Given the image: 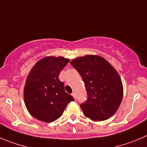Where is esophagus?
<instances>
[{
	"label": "esophagus",
	"instance_id": "obj_1",
	"mask_svg": "<svg viewBox=\"0 0 147 147\" xmlns=\"http://www.w3.org/2000/svg\"><path fill=\"white\" fill-rule=\"evenodd\" d=\"M71 95H72L73 97H74V98H76V95H75V93H74V92H73V93L71 94Z\"/></svg>",
	"mask_w": 147,
	"mask_h": 147
}]
</instances>
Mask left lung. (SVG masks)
<instances>
[{"label":"left lung","mask_w":147,"mask_h":147,"mask_svg":"<svg viewBox=\"0 0 147 147\" xmlns=\"http://www.w3.org/2000/svg\"><path fill=\"white\" fill-rule=\"evenodd\" d=\"M85 84L87 99L80 107L92 121L108 119L119 107L123 89L119 74L105 59L85 55L71 61Z\"/></svg>","instance_id":"8db88e82"}]
</instances>
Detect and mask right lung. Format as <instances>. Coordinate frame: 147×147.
<instances>
[{"mask_svg":"<svg viewBox=\"0 0 147 147\" xmlns=\"http://www.w3.org/2000/svg\"><path fill=\"white\" fill-rule=\"evenodd\" d=\"M69 59L45 57L34 65L24 86V98L28 111L34 118L53 122L63 115L67 105L74 98L66 93L64 83L58 79Z\"/></svg>","mask_w":147,"mask_h":147,"instance_id":"1","label":"right lung"}]
</instances>
